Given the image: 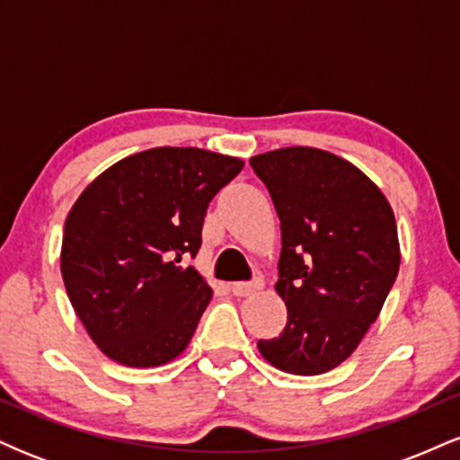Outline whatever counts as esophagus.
Wrapping results in <instances>:
<instances>
[{"mask_svg":"<svg viewBox=\"0 0 460 460\" xmlns=\"http://www.w3.org/2000/svg\"><path fill=\"white\" fill-rule=\"evenodd\" d=\"M261 288H263V281L260 277H255L252 281H246V283H234V285H231V289H234L235 296H251V294L260 292Z\"/></svg>","mask_w":460,"mask_h":460,"instance_id":"34e87169","label":"esophagus"}]
</instances>
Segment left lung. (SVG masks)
<instances>
[{
	"label": "left lung",
	"instance_id": "1",
	"mask_svg": "<svg viewBox=\"0 0 460 460\" xmlns=\"http://www.w3.org/2000/svg\"><path fill=\"white\" fill-rule=\"evenodd\" d=\"M281 220L277 294L288 307L281 335L260 340L283 372L315 376L355 352L398 277L392 205L350 162L311 146L251 157Z\"/></svg>",
	"mask_w": 460,
	"mask_h": 460
}]
</instances>
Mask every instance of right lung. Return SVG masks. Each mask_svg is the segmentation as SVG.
<instances>
[{"label": "right lung", "mask_w": 460, "mask_h": 460, "mask_svg": "<svg viewBox=\"0 0 460 460\" xmlns=\"http://www.w3.org/2000/svg\"><path fill=\"white\" fill-rule=\"evenodd\" d=\"M244 162L157 146L110 166L66 216L60 268L84 329L103 355L155 367L181 355L212 288L197 257L209 200Z\"/></svg>", "instance_id": "1"}]
</instances>
